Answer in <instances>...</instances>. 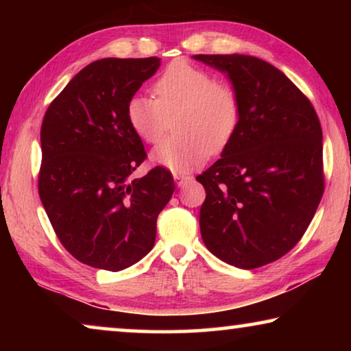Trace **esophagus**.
I'll list each match as a JSON object with an SVG mask.
<instances>
[{"mask_svg": "<svg viewBox=\"0 0 351 351\" xmlns=\"http://www.w3.org/2000/svg\"><path fill=\"white\" fill-rule=\"evenodd\" d=\"M173 178H175V182H176L180 187L184 186V184H186L187 181H192V176L187 175V173H175Z\"/></svg>", "mask_w": 351, "mask_h": 351, "instance_id": "esophagus-1", "label": "esophagus"}]
</instances>
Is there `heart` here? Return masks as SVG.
Listing matches in <instances>:
<instances>
[{"label":"heart","mask_w":351,"mask_h":351,"mask_svg":"<svg viewBox=\"0 0 351 351\" xmlns=\"http://www.w3.org/2000/svg\"><path fill=\"white\" fill-rule=\"evenodd\" d=\"M153 97L136 94L127 104V121L141 141L156 144L175 122L178 134L162 141L152 161L187 171L232 142L241 119L237 88L189 62L176 60L153 83Z\"/></svg>","instance_id":"heart-1"}]
</instances>
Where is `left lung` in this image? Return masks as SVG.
Here are the masks:
<instances>
[{
    "label": "left lung",
    "mask_w": 351,
    "mask_h": 351,
    "mask_svg": "<svg viewBox=\"0 0 351 351\" xmlns=\"http://www.w3.org/2000/svg\"><path fill=\"white\" fill-rule=\"evenodd\" d=\"M228 73L241 119L221 158L197 176L206 247L226 263L255 269L304 237L325 190L322 128L304 93L282 71L251 56H195Z\"/></svg>",
    "instance_id": "obj_1"
}]
</instances>
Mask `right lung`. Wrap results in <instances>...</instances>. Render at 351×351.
I'll return each instance as SVG.
<instances>
[{"instance_id": "obj_1", "label": "right lung", "mask_w": 351, "mask_h": 351, "mask_svg": "<svg viewBox=\"0 0 351 351\" xmlns=\"http://www.w3.org/2000/svg\"><path fill=\"white\" fill-rule=\"evenodd\" d=\"M158 68V57L93 62L41 122L40 199L63 247L93 268L121 271L145 257L173 195L162 165L132 178L147 152L127 121V104Z\"/></svg>"}]
</instances>
